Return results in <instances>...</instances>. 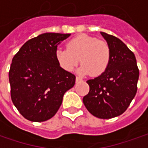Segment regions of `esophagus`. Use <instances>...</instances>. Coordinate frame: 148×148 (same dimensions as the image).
<instances>
[{"label": "esophagus", "instance_id": "34e87169", "mask_svg": "<svg viewBox=\"0 0 148 148\" xmlns=\"http://www.w3.org/2000/svg\"><path fill=\"white\" fill-rule=\"evenodd\" d=\"M75 80H76V83H79V82H80V81H82V79H81V78H79V77H78V76H77V77H76V79H75Z\"/></svg>", "mask_w": 148, "mask_h": 148}]
</instances>
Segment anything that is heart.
<instances>
[{"label":"heart","mask_w":148,"mask_h":148,"mask_svg":"<svg viewBox=\"0 0 148 148\" xmlns=\"http://www.w3.org/2000/svg\"><path fill=\"white\" fill-rule=\"evenodd\" d=\"M67 49L55 51L59 64L67 71H72L80 60L79 72L99 76L105 72L110 61V48L108 43L85 34L75 36L66 45Z\"/></svg>","instance_id":"1"}]
</instances>
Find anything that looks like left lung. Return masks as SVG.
Listing matches in <instances>:
<instances>
[{
	"label": "left lung",
	"mask_w": 148,
	"mask_h": 148,
	"mask_svg": "<svg viewBox=\"0 0 148 148\" xmlns=\"http://www.w3.org/2000/svg\"><path fill=\"white\" fill-rule=\"evenodd\" d=\"M110 48V61L99 76L87 81L89 92L83 98L88 111L103 119L125 112L138 90L139 70L135 55L115 36L100 32Z\"/></svg>",
	"instance_id": "left-lung-1"
}]
</instances>
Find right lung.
Returning <instances> with one entry per match:
<instances>
[{
  "mask_svg": "<svg viewBox=\"0 0 148 148\" xmlns=\"http://www.w3.org/2000/svg\"><path fill=\"white\" fill-rule=\"evenodd\" d=\"M70 34L44 33L25 42L12 59L9 71L10 97L25 119L44 122L59 110L75 76L56 60L58 45Z\"/></svg>",
  "mask_w": 148,
  "mask_h": 148,
  "instance_id": "add662e5",
  "label": "right lung"
}]
</instances>
